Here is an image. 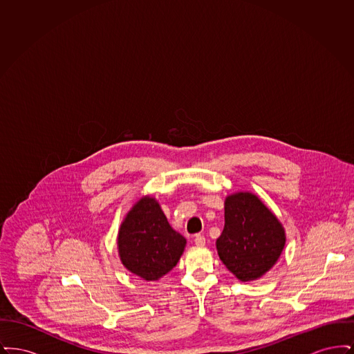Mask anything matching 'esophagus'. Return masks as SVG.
I'll return each mask as SVG.
<instances>
[{
    "label": "esophagus",
    "instance_id": "34e87169",
    "mask_svg": "<svg viewBox=\"0 0 354 354\" xmlns=\"http://www.w3.org/2000/svg\"><path fill=\"white\" fill-rule=\"evenodd\" d=\"M195 244H196L198 247H203V245H205V237L201 235V234L195 236Z\"/></svg>",
    "mask_w": 354,
    "mask_h": 354
}]
</instances>
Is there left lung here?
<instances>
[{
	"label": "left lung",
	"mask_w": 354,
	"mask_h": 354,
	"mask_svg": "<svg viewBox=\"0 0 354 354\" xmlns=\"http://www.w3.org/2000/svg\"><path fill=\"white\" fill-rule=\"evenodd\" d=\"M281 221L250 191L231 194L224 201V228L216 240L220 260L243 281L263 277L286 247Z\"/></svg>",
	"instance_id": "1"
}]
</instances>
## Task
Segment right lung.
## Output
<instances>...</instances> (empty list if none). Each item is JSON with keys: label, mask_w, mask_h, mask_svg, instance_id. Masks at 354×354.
Returning <instances> with one entry per match:
<instances>
[{"label": "right lung", "mask_w": 354, "mask_h": 354, "mask_svg": "<svg viewBox=\"0 0 354 354\" xmlns=\"http://www.w3.org/2000/svg\"><path fill=\"white\" fill-rule=\"evenodd\" d=\"M117 244L126 270L146 281H156L178 264L187 240L169 225L159 202L146 195L124 216Z\"/></svg>", "instance_id": "obj_1"}]
</instances>
